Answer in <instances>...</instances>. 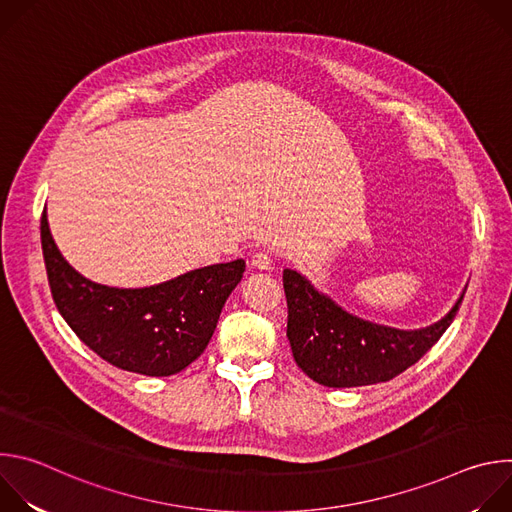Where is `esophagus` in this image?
Wrapping results in <instances>:
<instances>
[{
	"mask_svg": "<svg viewBox=\"0 0 512 512\" xmlns=\"http://www.w3.org/2000/svg\"><path fill=\"white\" fill-rule=\"evenodd\" d=\"M271 263H273L271 251H257L251 257V267H255V269H271Z\"/></svg>",
	"mask_w": 512,
	"mask_h": 512,
	"instance_id": "obj_1",
	"label": "esophagus"
}]
</instances>
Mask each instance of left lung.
<instances>
[{
  "instance_id": "8db88e82",
  "label": "left lung",
  "mask_w": 512,
  "mask_h": 512,
  "mask_svg": "<svg viewBox=\"0 0 512 512\" xmlns=\"http://www.w3.org/2000/svg\"><path fill=\"white\" fill-rule=\"evenodd\" d=\"M283 291L287 340L298 367L312 381L336 389L385 383L407 371L442 338L464 298L433 326L397 330L346 314L291 269H283Z\"/></svg>"
}]
</instances>
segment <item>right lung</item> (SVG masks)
I'll list each match as a JSON object with an SVG mask.
<instances>
[{"label": "right lung", "mask_w": 512, "mask_h": 512, "mask_svg": "<svg viewBox=\"0 0 512 512\" xmlns=\"http://www.w3.org/2000/svg\"><path fill=\"white\" fill-rule=\"evenodd\" d=\"M40 239L52 300L72 332L113 367L148 377L176 375L204 352L245 271L237 259L154 287L117 289L85 279L64 261L46 210Z\"/></svg>", "instance_id": "1"}]
</instances>
